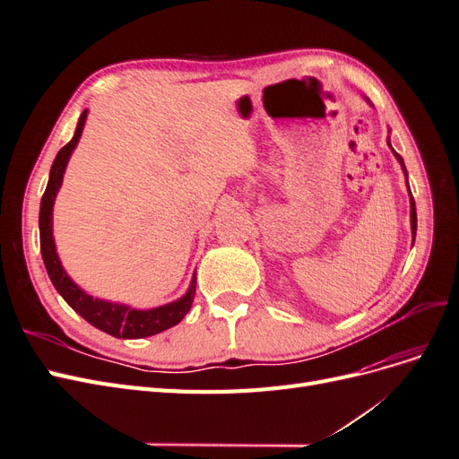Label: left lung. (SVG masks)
I'll return each mask as SVG.
<instances>
[{
  "mask_svg": "<svg viewBox=\"0 0 459 459\" xmlns=\"http://www.w3.org/2000/svg\"><path fill=\"white\" fill-rule=\"evenodd\" d=\"M364 100H366V103H368V105H371L368 97H364ZM371 107H373V105H371ZM388 132H391V130H388ZM386 145L391 147L394 159L400 162V169H402V172H404V176H406V186H408V170H406V166H404V160H402V157H400L398 152L393 149V145H391V137H386ZM408 193H410V226H411V241H415V231H418V214H415V201H413V195H411V191H410V186H408Z\"/></svg>",
  "mask_w": 459,
  "mask_h": 459,
  "instance_id": "left-lung-1",
  "label": "left lung"
}]
</instances>
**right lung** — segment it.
I'll use <instances>...</instances> for the list:
<instances>
[{
  "mask_svg": "<svg viewBox=\"0 0 459 459\" xmlns=\"http://www.w3.org/2000/svg\"><path fill=\"white\" fill-rule=\"evenodd\" d=\"M86 118H88V108L78 118L73 140L57 152V157H55V160L51 164L48 187H46L44 197H41V203H39L41 258H44L46 270H48V275H49L53 287L57 289V293L65 299L68 307L84 317L88 324L108 333V335H113L117 339H143V337L157 335V333H160V331H166V329L178 325L189 312L193 299H195V287H197L195 273H193L189 289L186 290L184 297H179L169 304H162V307H157V308L140 310V308L130 307V304L113 302V300H105V299H97V297L88 295L86 290L80 285H76L73 281V277L65 272L61 258L57 255V247H55L53 204H55V199H57V193L63 186L66 164H68V160H71L73 151L76 149V145L80 142V135H82V130H84Z\"/></svg>",
  "mask_w": 459,
  "mask_h": 459,
  "instance_id": "obj_1",
  "label": "right lung"
}]
</instances>
